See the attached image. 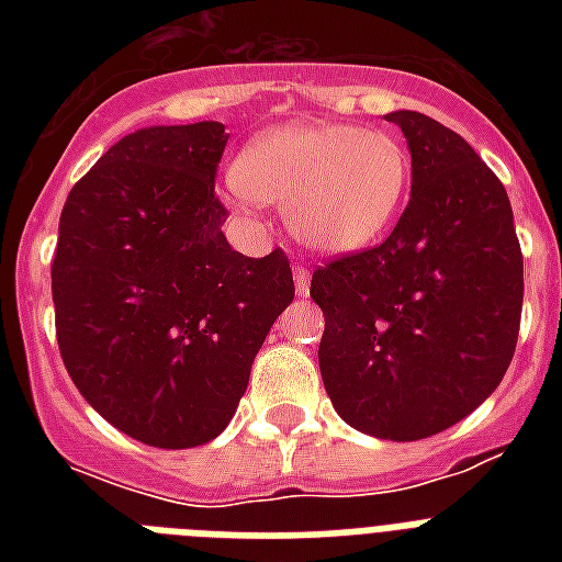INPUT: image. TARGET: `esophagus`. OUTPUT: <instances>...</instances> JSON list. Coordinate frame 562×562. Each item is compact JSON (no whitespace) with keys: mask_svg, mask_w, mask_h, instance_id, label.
Instances as JSON below:
<instances>
[{"mask_svg":"<svg viewBox=\"0 0 562 562\" xmlns=\"http://www.w3.org/2000/svg\"><path fill=\"white\" fill-rule=\"evenodd\" d=\"M308 285H312V273H308L306 265L294 262V289H297L300 297H306Z\"/></svg>","mask_w":562,"mask_h":562,"instance_id":"esophagus-1","label":"esophagus"}]
</instances>
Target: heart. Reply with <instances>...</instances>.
Returning a JSON list of instances; mask_svg holds the SVG:
<instances>
[{
    "label": "heart",
    "instance_id": "1",
    "mask_svg": "<svg viewBox=\"0 0 562 562\" xmlns=\"http://www.w3.org/2000/svg\"><path fill=\"white\" fill-rule=\"evenodd\" d=\"M236 194L285 203L291 233L317 254L370 245L396 218L408 148L387 131L308 122L256 136L238 154Z\"/></svg>",
    "mask_w": 562,
    "mask_h": 562
}]
</instances>
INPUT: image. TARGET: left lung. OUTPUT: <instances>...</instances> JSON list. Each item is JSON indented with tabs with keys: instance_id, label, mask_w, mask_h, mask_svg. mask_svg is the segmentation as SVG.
Returning a JSON list of instances; mask_svg holds the SVG:
<instances>
[{
	"instance_id": "8db88e82",
	"label": "left lung",
	"mask_w": 562,
	"mask_h": 562,
	"mask_svg": "<svg viewBox=\"0 0 562 562\" xmlns=\"http://www.w3.org/2000/svg\"><path fill=\"white\" fill-rule=\"evenodd\" d=\"M411 201L382 245L315 268L324 387L344 423L382 440L454 426L510 368L525 271L502 180L435 119L396 110Z\"/></svg>"
}]
</instances>
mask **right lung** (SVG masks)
Returning a JSON list of instances; mask_svg holds the SVG:
<instances>
[{
  "label": "right lung",
  "mask_w": 562,
  "mask_h": 562,
  "mask_svg": "<svg viewBox=\"0 0 562 562\" xmlns=\"http://www.w3.org/2000/svg\"><path fill=\"white\" fill-rule=\"evenodd\" d=\"M221 122L143 127L72 187L52 300L81 396L134 440L210 443L236 414L250 364L294 300L282 247L250 259L221 233Z\"/></svg>",
  "instance_id": "right-lung-1"
}]
</instances>
